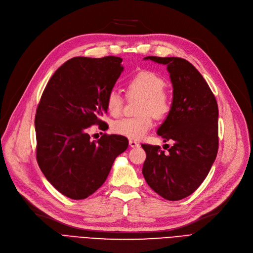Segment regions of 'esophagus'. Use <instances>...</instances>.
Instances as JSON below:
<instances>
[{
  "instance_id": "34e87169",
  "label": "esophagus",
  "mask_w": 253,
  "mask_h": 253,
  "mask_svg": "<svg viewBox=\"0 0 253 253\" xmlns=\"http://www.w3.org/2000/svg\"><path fill=\"white\" fill-rule=\"evenodd\" d=\"M129 145L131 148H137L139 147V143L136 142L135 140H129Z\"/></svg>"
}]
</instances>
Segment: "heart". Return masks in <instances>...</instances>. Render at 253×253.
<instances>
[{
  "instance_id": "obj_1",
  "label": "heart",
  "mask_w": 253,
  "mask_h": 253,
  "mask_svg": "<svg viewBox=\"0 0 253 253\" xmlns=\"http://www.w3.org/2000/svg\"><path fill=\"white\" fill-rule=\"evenodd\" d=\"M165 80L155 72L140 71L132 76L126 83L128 98L138 96L141 100L137 106L136 117L123 118L112 125L114 133L127 138L139 140L153 127V116L162 119L171 110V96L164 89ZM124 98L116 90L109 92L106 97V109L109 113L118 117L123 111Z\"/></svg>"
}]
</instances>
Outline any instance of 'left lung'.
I'll use <instances>...</instances> for the list:
<instances>
[{"label": "left lung", "instance_id": "8db88e82", "mask_svg": "<svg viewBox=\"0 0 253 253\" xmlns=\"http://www.w3.org/2000/svg\"><path fill=\"white\" fill-rule=\"evenodd\" d=\"M165 64L173 87L171 110L157 133L174 141L165 153L141 144L147 153L142 174L157 194L177 201L193 194L208 175L218 150V108L202 75L179 57L147 56Z\"/></svg>", "mask_w": 253, "mask_h": 253}]
</instances>
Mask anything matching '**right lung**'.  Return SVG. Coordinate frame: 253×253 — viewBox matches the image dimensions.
<instances>
[{"instance_id":"1","label":"right lung","mask_w":253,"mask_h":253,"mask_svg":"<svg viewBox=\"0 0 253 253\" xmlns=\"http://www.w3.org/2000/svg\"><path fill=\"white\" fill-rule=\"evenodd\" d=\"M122 58L74 57L53 74L37 108V161L62 195L81 200L98 190L115 159L128 147L121 135L90 140L88 127L103 125L106 97L123 72ZM106 126V124H104Z\"/></svg>"}]
</instances>
